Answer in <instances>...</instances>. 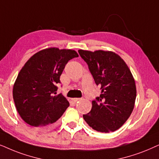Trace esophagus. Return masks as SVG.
Here are the masks:
<instances>
[{
    "instance_id": "1",
    "label": "esophagus",
    "mask_w": 159,
    "mask_h": 159,
    "mask_svg": "<svg viewBox=\"0 0 159 159\" xmlns=\"http://www.w3.org/2000/svg\"><path fill=\"white\" fill-rule=\"evenodd\" d=\"M80 99H81L80 98H72V101H73L74 102H77L78 101H80Z\"/></svg>"
}]
</instances>
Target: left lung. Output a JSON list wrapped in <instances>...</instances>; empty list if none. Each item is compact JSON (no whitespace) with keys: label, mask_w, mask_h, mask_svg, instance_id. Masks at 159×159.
Masks as SVG:
<instances>
[{"label":"left lung","mask_w":159,"mask_h":159,"mask_svg":"<svg viewBox=\"0 0 159 159\" xmlns=\"http://www.w3.org/2000/svg\"><path fill=\"white\" fill-rule=\"evenodd\" d=\"M78 52L102 89L100 96L92 101L90 112L83 115L84 120L97 131H116L134 107L137 90L132 74L124 61L113 52L80 49Z\"/></svg>","instance_id":"1"}]
</instances>
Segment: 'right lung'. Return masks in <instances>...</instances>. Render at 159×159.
Returning a JSON list of instances; mask_svg holds the SVG:
<instances>
[{
	"label": "right lung",
	"instance_id": "add662e5",
	"mask_svg": "<svg viewBox=\"0 0 159 159\" xmlns=\"http://www.w3.org/2000/svg\"><path fill=\"white\" fill-rule=\"evenodd\" d=\"M79 55L71 49L48 48L34 54L20 70L13 87V98L20 117L30 126H54L69 106L57 84L69 61Z\"/></svg>",
	"mask_w": 159,
	"mask_h": 159
}]
</instances>
